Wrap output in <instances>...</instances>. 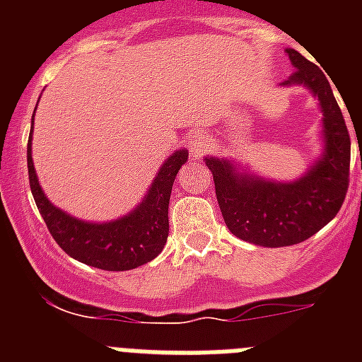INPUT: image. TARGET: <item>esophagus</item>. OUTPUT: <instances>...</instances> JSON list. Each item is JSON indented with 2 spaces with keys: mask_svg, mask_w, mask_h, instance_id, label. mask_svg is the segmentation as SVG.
I'll return each mask as SVG.
<instances>
[{
  "mask_svg": "<svg viewBox=\"0 0 362 362\" xmlns=\"http://www.w3.org/2000/svg\"><path fill=\"white\" fill-rule=\"evenodd\" d=\"M210 146V136L206 132H196L194 137H192L190 141V152H192V158H201Z\"/></svg>",
  "mask_w": 362,
  "mask_h": 362,
  "instance_id": "1",
  "label": "esophagus"
}]
</instances>
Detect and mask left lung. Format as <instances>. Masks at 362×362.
<instances>
[{"label": "left lung", "instance_id": "obj_1", "mask_svg": "<svg viewBox=\"0 0 362 362\" xmlns=\"http://www.w3.org/2000/svg\"><path fill=\"white\" fill-rule=\"evenodd\" d=\"M296 72L284 85H306L317 95L325 124V156L296 183H270L235 174L228 161L209 158L216 196L226 226L235 238L259 246H290L306 241L341 210L350 185V134L332 92L315 63L286 50Z\"/></svg>", "mask_w": 362, "mask_h": 362}]
</instances>
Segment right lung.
Instances as JSON below:
<instances>
[{"label":"right lung","mask_w":362,"mask_h":362,"mask_svg":"<svg viewBox=\"0 0 362 362\" xmlns=\"http://www.w3.org/2000/svg\"><path fill=\"white\" fill-rule=\"evenodd\" d=\"M34 124V116H32ZM32 130L27 145L28 181L34 201L37 204L45 225L52 233L54 241L62 246L70 257L78 259L88 267L108 272H123L141 267L165 248L168 238V203L172 185L181 165L188 159V152L179 150L172 153L153 179L148 196L129 216L112 223L92 225L74 219L69 214L56 209L37 183L30 153Z\"/></svg>","instance_id":"1"}]
</instances>
